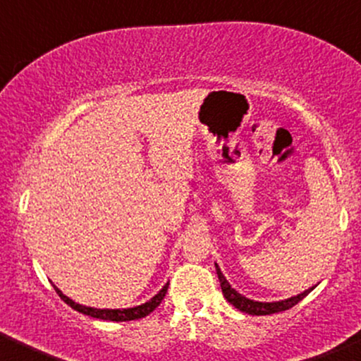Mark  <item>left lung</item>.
Here are the masks:
<instances>
[{
  "instance_id": "8db88e82",
  "label": "left lung",
  "mask_w": 361,
  "mask_h": 361,
  "mask_svg": "<svg viewBox=\"0 0 361 361\" xmlns=\"http://www.w3.org/2000/svg\"><path fill=\"white\" fill-rule=\"evenodd\" d=\"M216 271H217V276H219L222 295H224L226 300H228L229 303L234 306V308L243 311V313L252 314V317H264V314L281 313V311H286L289 308H293V306L300 303V301L303 300L306 295H308L311 289H313V288H311V289H308V291L301 293V295L293 296V298H289V300H284V301H276V303H259V301L247 300V298L241 296L238 291H235V289L231 288V284L226 281V278L222 276L219 266H217V264H216Z\"/></svg>"
}]
</instances>
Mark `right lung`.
<instances>
[{
  "mask_svg": "<svg viewBox=\"0 0 361 361\" xmlns=\"http://www.w3.org/2000/svg\"><path fill=\"white\" fill-rule=\"evenodd\" d=\"M53 288H55L56 295L60 296L66 305L72 306L75 311H78V313H83V314H87V317H93V318H99V319H109V322H132V319L145 318L147 314L152 313V311L157 308L160 303H162L164 296L167 295L169 284H166V286L160 289L157 295H155L150 301H147V303L140 305V306H135V308H128V310H97V308H88V306L77 305V303H75V301L70 300V298H66L63 293H61L56 286H53Z\"/></svg>",
  "mask_w": 361,
  "mask_h": 361,
  "instance_id": "add662e5",
  "label": "right lung"
}]
</instances>
